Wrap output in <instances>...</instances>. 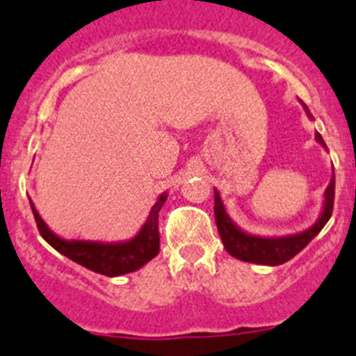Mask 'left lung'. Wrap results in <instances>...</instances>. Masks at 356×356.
<instances>
[{
  "mask_svg": "<svg viewBox=\"0 0 356 356\" xmlns=\"http://www.w3.org/2000/svg\"><path fill=\"white\" fill-rule=\"evenodd\" d=\"M302 107L307 111L308 118L314 120L307 105L302 104ZM315 140L326 148V143H324L323 136L319 132H315ZM333 197H335V174L332 175V181H330L326 191H324L323 209H321L319 218L315 220L314 225H310L308 229L301 231V233L286 234V236H256V234L245 233L243 229H240L231 220V216L225 211L220 193H218V190H215L216 227H218V234H220L225 251L229 252L231 256H234L236 259H242V261H249V264L270 265V267H274V265H281L292 259L293 256L301 252L321 233V229H323L326 222L330 220V216H332Z\"/></svg>",
  "mask_w": 356,
  "mask_h": 356,
  "instance_id": "obj_1",
  "label": "left lung"
}]
</instances>
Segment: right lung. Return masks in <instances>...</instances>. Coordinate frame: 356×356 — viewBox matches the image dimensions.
<instances>
[{
  "label": "right lung",
  "mask_w": 356,
  "mask_h": 356,
  "mask_svg": "<svg viewBox=\"0 0 356 356\" xmlns=\"http://www.w3.org/2000/svg\"><path fill=\"white\" fill-rule=\"evenodd\" d=\"M166 197H168L166 191L157 197L138 234L129 238V240H122V242L66 240V238L58 236L49 229L33 206V202H30V206H32L39 233L55 251L73 259L75 264L89 268V270L114 277L138 270L157 256V252H159V227H157L159 222H157V216H159L163 204L166 202Z\"/></svg>",
  "instance_id": "add662e5"
}]
</instances>
